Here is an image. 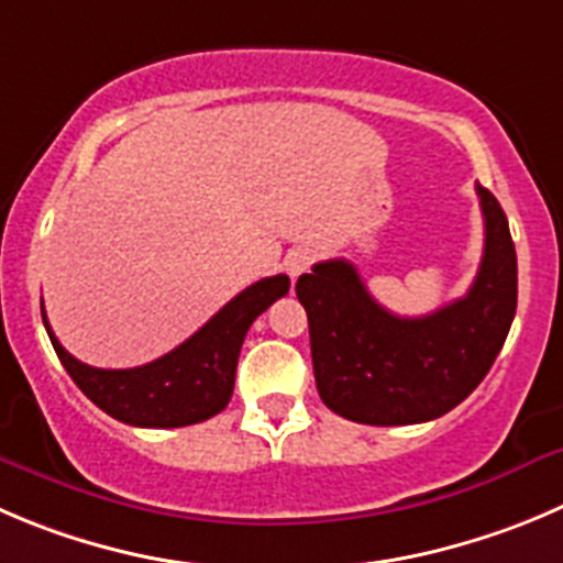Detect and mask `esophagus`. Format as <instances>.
<instances>
[{"mask_svg":"<svg viewBox=\"0 0 563 563\" xmlns=\"http://www.w3.org/2000/svg\"><path fill=\"white\" fill-rule=\"evenodd\" d=\"M312 260H314V251L307 249V245H301V249H292L285 260L287 273H290L292 278H298L309 265H312Z\"/></svg>","mask_w":563,"mask_h":563,"instance_id":"34e87169","label":"esophagus"}]
</instances>
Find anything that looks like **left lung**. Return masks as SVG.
I'll list each match as a JSON object with an SVG mask.
<instances>
[{
	"instance_id": "left-lung-1",
	"label": "left lung",
	"mask_w": 563,
	"mask_h": 563,
	"mask_svg": "<svg viewBox=\"0 0 563 563\" xmlns=\"http://www.w3.org/2000/svg\"><path fill=\"white\" fill-rule=\"evenodd\" d=\"M475 190L486 227L478 276L467 296L437 312H387L345 260L318 262L298 278L318 393L345 420H437L489 373L517 312V251L497 198L481 185Z\"/></svg>"
}]
</instances>
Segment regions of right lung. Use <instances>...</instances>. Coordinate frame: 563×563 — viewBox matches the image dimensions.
I'll list each match as a JSON object with an SVG mask.
<instances>
[{"label":"right lung","instance_id":"right-lung-1","mask_svg":"<svg viewBox=\"0 0 563 563\" xmlns=\"http://www.w3.org/2000/svg\"><path fill=\"white\" fill-rule=\"evenodd\" d=\"M290 290L285 273L262 278L212 314L190 340L165 356L130 371H101L74 358L57 342L44 314L46 334L57 358L79 389L115 420L137 428H181L205 422L227 409L234 393V373L251 323Z\"/></svg>","mask_w":563,"mask_h":563}]
</instances>
